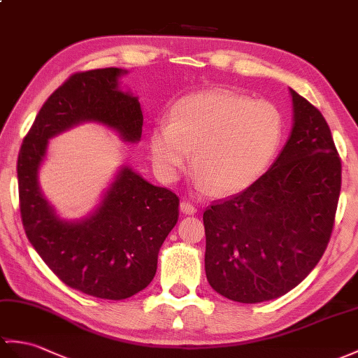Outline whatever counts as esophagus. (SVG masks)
<instances>
[{"instance_id":"34e87169","label":"esophagus","mask_w":358,"mask_h":358,"mask_svg":"<svg viewBox=\"0 0 358 358\" xmlns=\"http://www.w3.org/2000/svg\"><path fill=\"white\" fill-rule=\"evenodd\" d=\"M180 209L185 215H195L196 213V207L192 206L190 203H187V201H182L180 204Z\"/></svg>"}]
</instances>
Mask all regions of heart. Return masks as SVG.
Instances as JSON below:
<instances>
[{"label":"heart","instance_id":"heart-1","mask_svg":"<svg viewBox=\"0 0 358 358\" xmlns=\"http://www.w3.org/2000/svg\"><path fill=\"white\" fill-rule=\"evenodd\" d=\"M282 134L284 120L271 102L210 90L178 101L169 122L155 123L149 146L163 180H177L195 151L198 186L227 195L247 189L262 176Z\"/></svg>","mask_w":358,"mask_h":358}]
</instances>
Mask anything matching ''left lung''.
<instances>
[{
	"instance_id": "obj_1",
	"label": "left lung",
	"mask_w": 358,
	"mask_h": 358,
	"mask_svg": "<svg viewBox=\"0 0 358 358\" xmlns=\"http://www.w3.org/2000/svg\"><path fill=\"white\" fill-rule=\"evenodd\" d=\"M293 128L270 169L244 192L203 215L210 287L241 303L287 294L325 253L342 163L317 108L289 88Z\"/></svg>"
}]
</instances>
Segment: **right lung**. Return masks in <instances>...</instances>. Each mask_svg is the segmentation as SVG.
Masks as SVG:
<instances>
[{
    "label": "right lung",
    "instance_id": "obj_1",
    "mask_svg": "<svg viewBox=\"0 0 358 358\" xmlns=\"http://www.w3.org/2000/svg\"><path fill=\"white\" fill-rule=\"evenodd\" d=\"M123 69L76 73L41 108L18 155L22 226L57 278L80 293L122 301L155 276L159 252L178 221V196L123 164L96 209L80 220L56 213L39 185L48 140L82 123H97L127 143L141 137L138 97L120 90Z\"/></svg>",
    "mask_w": 358,
    "mask_h": 358
}]
</instances>
